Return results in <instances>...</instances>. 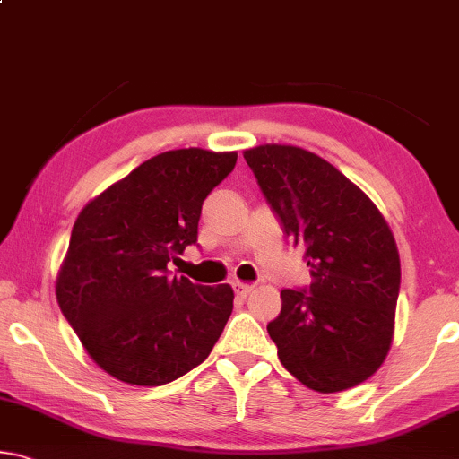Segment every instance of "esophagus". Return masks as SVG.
Listing matches in <instances>:
<instances>
[{
    "label": "esophagus",
    "instance_id": "34e87169",
    "mask_svg": "<svg viewBox=\"0 0 459 459\" xmlns=\"http://www.w3.org/2000/svg\"><path fill=\"white\" fill-rule=\"evenodd\" d=\"M231 287H234V293L238 295V298H248L250 291L254 289V285L242 283V281H234V283H231Z\"/></svg>",
    "mask_w": 459,
    "mask_h": 459
}]
</instances>
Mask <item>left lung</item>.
Returning a JSON list of instances; mask_svg holds the SVG:
<instances>
[{"label": "left lung", "mask_w": 459, "mask_h": 459, "mask_svg": "<svg viewBox=\"0 0 459 459\" xmlns=\"http://www.w3.org/2000/svg\"><path fill=\"white\" fill-rule=\"evenodd\" d=\"M285 234L301 246L312 283L281 291L269 322L283 368L316 392L368 379L390 351L400 256L369 196L326 160L293 145L244 152Z\"/></svg>", "instance_id": "left-lung-1"}]
</instances>
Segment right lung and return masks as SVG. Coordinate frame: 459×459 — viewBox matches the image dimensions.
Instances as JSON below:
<instances>
[{"instance_id":"1","label":"right lung","mask_w":459,"mask_h":459,"mask_svg":"<svg viewBox=\"0 0 459 459\" xmlns=\"http://www.w3.org/2000/svg\"><path fill=\"white\" fill-rule=\"evenodd\" d=\"M238 153H160L86 205L57 279L63 316L88 355L133 385L170 384L209 357L234 309L230 285L176 277L196 244L203 201Z\"/></svg>"}]
</instances>
